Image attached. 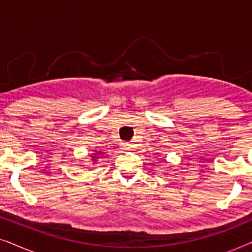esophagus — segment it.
I'll return each mask as SVG.
<instances>
[{"instance_id":"1","label":"esophagus","mask_w":252,"mask_h":252,"mask_svg":"<svg viewBox=\"0 0 252 252\" xmlns=\"http://www.w3.org/2000/svg\"><path fill=\"white\" fill-rule=\"evenodd\" d=\"M130 148H132V146H130V143H123V149L128 150V149H130Z\"/></svg>"}]
</instances>
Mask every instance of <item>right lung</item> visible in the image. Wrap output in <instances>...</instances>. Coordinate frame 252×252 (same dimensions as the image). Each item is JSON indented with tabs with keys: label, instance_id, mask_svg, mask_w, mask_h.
<instances>
[{
	"label": "right lung",
	"instance_id": "1",
	"mask_svg": "<svg viewBox=\"0 0 252 252\" xmlns=\"http://www.w3.org/2000/svg\"><path fill=\"white\" fill-rule=\"evenodd\" d=\"M94 158H95V157H94Z\"/></svg>",
	"mask_w": 252,
	"mask_h": 252
}]
</instances>
